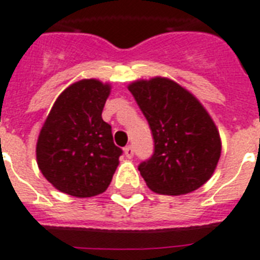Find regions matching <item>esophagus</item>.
Masks as SVG:
<instances>
[{
  "label": "esophagus",
  "mask_w": 260,
  "mask_h": 260,
  "mask_svg": "<svg viewBox=\"0 0 260 260\" xmlns=\"http://www.w3.org/2000/svg\"><path fill=\"white\" fill-rule=\"evenodd\" d=\"M123 151H125V155L127 156L128 159H132L133 156H134V147H133L132 145L126 146L125 149H123Z\"/></svg>",
  "instance_id": "34e87169"
}]
</instances>
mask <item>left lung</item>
Here are the masks:
<instances>
[{
	"label": "left lung",
	"mask_w": 260,
	"mask_h": 260,
	"mask_svg": "<svg viewBox=\"0 0 260 260\" xmlns=\"http://www.w3.org/2000/svg\"><path fill=\"white\" fill-rule=\"evenodd\" d=\"M149 122L153 155L138 170L154 192L181 195L209 181L220 156V137L199 101L167 78L128 86Z\"/></svg>",
	"instance_id": "left-lung-1"
}]
</instances>
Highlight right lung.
<instances>
[{
	"instance_id": "obj_1",
	"label": "right lung",
	"mask_w": 260,
	"mask_h": 260,
	"mask_svg": "<svg viewBox=\"0 0 260 260\" xmlns=\"http://www.w3.org/2000/svg\"><path fill=\"white\" fill-rule=\"evenodd\" d=\"M110 86L82 79L58 96L37 142V164L44 177L65 194L87 198L110 184L122 149L102 119Z\"/></svg>"
}]
</instances>
